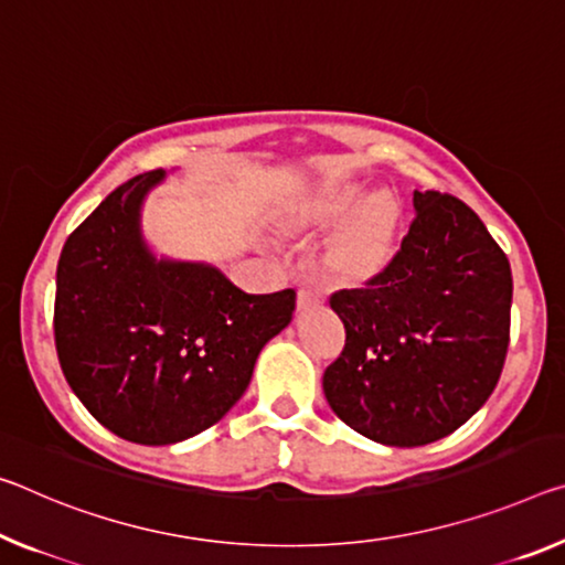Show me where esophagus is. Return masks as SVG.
<instances>
[{
  "instance_id": "esophagus-1",
  "label": "esophagus",
  "mask_w": 565,
  "mask_h": 565,
  "mask_svg": "<svg viewBox=\"0 0 565 565\" xmlns=\"http://www.w3.org/2000/svg\"><path fill=\"white\" fill-rule=\"evenodd\" d=\"M321 307V297L315 294L311 289H299L297 294V309L299 311H309V309H317Z\"/></svg>"
}]
</instances>
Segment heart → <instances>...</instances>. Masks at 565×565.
Returning a JSON list of instances; mask_svg holds the SVG:
<instances>
[{
	"label": "heart",
	"mask_w": 565,
	"mask_h": 565,
	"mask_svg": "<svg viewBox=\"0 0 565 565\" xmlns=\"http://www.w3.org/2000/svg\"><path fill=\"white\" fill-rule=\"evenodd\" d=\"M284 226L294 234H319L331 226L324 268L347 289L380 284L397 264L405 241V211L390 193L360 183H329L299 193L284 205Z\"/></svg>",
	"instance_id": "b5f03b06"
}]
</instances>
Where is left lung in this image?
<instances>
[{"label": "left lung", "instance_id": "8db88e82", "mask_svg": "<svg viewBox=\"0 0 565 565\" xmlns=\"http://www.w3.org/2000/svg\"><path fill=\"white\" fill-rule=\"evenodd\" d=\"M415 221L380 284L337 291L344 349L324 372L334 415L390 447L440 440L476 415L503 372L513 276L478 213L415 191Z\"/></svg>", "mask_w": 565, "mask_h": 565}]
</instances>
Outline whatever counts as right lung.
<instances>
[{
    "instance_id": "right-lung-1",
    "label": "right lung",
    "mask_w": 565,
    "mask_h": 565,
    "mask_svg": "<svg viewBox=\"0 0 565 565\" xmlns=\"http://www.w3.org/2000/svg\"><path fill=\"white\" fill-rule=\"evenodd\" d=\"M163 175L148 170L115 188L57 264L65 380L97 423L138 445H173L216 425L297 303L294 289L246 294L216 266L158 262L140 234V205Z\"/></svg>"
}]
</instances>
